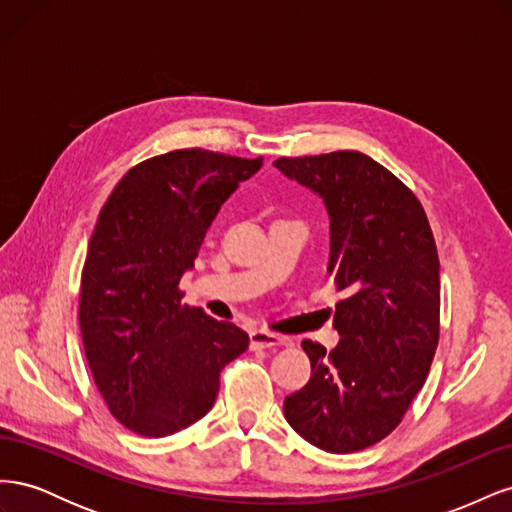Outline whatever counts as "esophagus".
I'll return each instance as SVG.
<instances>
[{
  "label": "esophagus",
  "instance_id": "obj_1",
  "mask_svg": "<svg viewBox=\"0 0 512 512\" xmlns=\"http://www.w3.org/2000/svg\"><path fill=\"white\" fill-rule=\"evenodd\" d=\"M286 344L284 337L267 333V331H252L250 333V348L252 350H262V348H273V346H282Z\"/></svg>",
  "mask_w": 512,
  "mask_h": 512
}]
</instances>
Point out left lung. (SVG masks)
I'll list each match as a JSON object with an SVG mask.
<instances>
[{
  "label": "left lung",
  "mask_w": 512,
  "mask_h": 512,
  "mask_svg": "<svg viewBox=\"0 0 512 512\" xmlns=\"http://www.w3.org/2000/svg\"><path fill=\"white\" fill-rule=\"evenodd\" d=\"M322 198L339 344L305 339L312 378L284 401L290 427L327 453H354L401 423L423 389L440 337V260L418 198L361 151L280 158Z\"/></svg>",
  "instance_id": "1"
}]
</instances>
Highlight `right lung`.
Wrapping results in <instances>:
<instances>
[{"label":"right lung","mask_w":512,"mask_h":512,"mask_svg":"<svg viewBox=\"0 0 512 512\" xmlns=\"http://www.w3.org/2000/svg\"><path fill=\"white\" fill-rule=\"evenodd\" d=\"M247 160L177 149L130 168L104 203L81 275L79 324L91 376L117 421L147 438L190 427L215 404L220 371L250 337L183 305L179 282Z\"/></svg>","instance_id":"add662e5"}]
</instances>
